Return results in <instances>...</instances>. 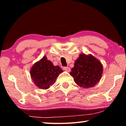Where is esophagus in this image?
Here are the masks:
<instances>
[{
    "mask_svg": "<svg viewBox=\"0 0 126 126\" xmlns=\"http://www.w3.org/2000/svg\"><path fill=\"white\" fill-rule=\"evenodd\" d=\"M63 69L64 70V71H65L66 72H70V68L69 67H63Z\"/></svg>",
    "mask_w": 126,
    "mask_h": 126,
    "instance_id": "1",
    "label": "esophagus"
}]
</instances>
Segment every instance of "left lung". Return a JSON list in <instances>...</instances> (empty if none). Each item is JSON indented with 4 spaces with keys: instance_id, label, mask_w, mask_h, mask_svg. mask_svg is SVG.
Returning <instances> with one entry per match:
<instances>
[{
    "instance_id": "8db88e82",
    "label": "left lung",
    "mask_w": 126,
    "mask_h": 126,
    "mask_svg": "<svg viewBox=\"0 0 126 126\" xmlns=\"http://www.w3.org/2000/svg\"><path fill=\"white\" fill-rule=\"evenodd\" d=\"M102 73L103 65L98 59L92 54H80L69 74L79 86L88 88L99 82Z\"/></svg>"
}]
</instances>
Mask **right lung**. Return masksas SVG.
<instances>
[{
    "mask_svg": "<svg viewBox=\"0 0 126 126\" xmlns=\"http://www.w3.org/2000/svg\"><path fill=\"white\" fill-rule=\"evenodd\" d=\"M63 72L58 65L54 66L46 56H44L32 66L30 74L36 86L40 89H47L54 83L57 78Z\"/></svg>",
    "mask_w": 126,
    "mask_h": 126,
    "instance_id": "right-lung-1",
    "label": "right lung"
}]
</instances>
